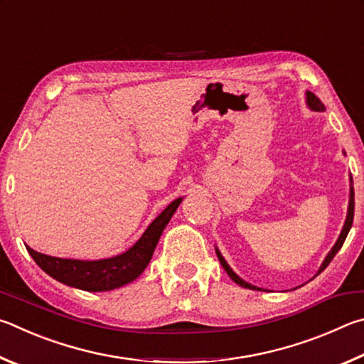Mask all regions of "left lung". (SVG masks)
<instances>
[{
    "label": "left lung",
    "mask_w": 364,
    "mask_h": 364,
    "mask_svg": "<svg viewBox=\"0 0 364 364\" xmlns=\"http://www.w3.org/2000/svg\"><path fill=\"white\" fill-rule=\"evenodd\" d=\"M307 105L311 108V110H315V112H324V105L321 104V100L316 97V95L314 94V92H310V91H307ZM350 182L353 183V178L350 177ZM352 183H350V186H352ZM353 213H355V193H353V187H350V200H348V213H347V219H346V224H343V228H342V232H341V235H339V238H337V241H336V245L333 246V250L329 251V254L326 256V259L323 260V264H321V267H320V270H318V273L316 275H320V273L326 269V267L329 265V262L331 260L334 259V256L337 254V251L341 250L342 247V245H343V241H346V238H347V235H348V232H350V228H352V224H353ZM215 252H218V257H219V260H220V265L224 267V270L228 273V277H230L235 283L237 284H240V286H243V288H247V289H256V291H264L262 288H257V286H252V284H250V283H246L245 279H241L237 273H235L232 269H230V265H228L227 262H225V259L222 257V254L219 252V250H215ZM315 275V277H316Z\"/></svg>",
    "instance_id": "8db88e82"
}]
</instances>
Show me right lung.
<instances>
[{"instance_id": "right-lung-1", "label": "right lung", "mask_w": 364, "mask_h": 364, "mask_svg": "<svg viewBox=\"0 0 364 364\" xmlns=\"http://www.w3.org/2000/svg\"><path fill=\"white\" fill-rule=\"evenodd\" d=\"M181 201L182 198L172 201L151 222L137 243L119 256L102 260H76L46 256V254L33 251L28 246L27 251L41 270L63 284L91 292L117 289L134 282L145 270L164 227L168 225Z\"/></svg>"}]
</instances>
